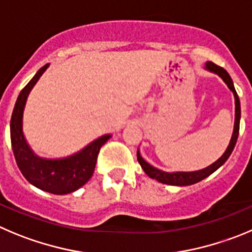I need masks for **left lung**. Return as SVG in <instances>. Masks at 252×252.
<instances>
[{"mask_svg": "<svg viewBox=\"0 0 252 252\" xmlns=\"http://www.w3.org/2000/svg\"><path fill=\"white\" fill-rule=\"evenodd\" d=\"M206 68L211 72L216 73L219 76L224 79L225 83L227 84V87L230 88V91L234 93L235 95V126H234V133H232L231 140H230V144L227 147V149L225 150V153L222 154V157L220 159L215 161L214 164H211L210 166L205 169H201V170L197 171H190V173H184V171H178V173H165V171H161L159 169L154 168L150 164H148L144 159L140 157L139 152H138V161L142 165L143 170L145 171L148 176H150L152 179L158 180L159 183H163V184L168 185H178V187H185V185H191L195 184L197 182H201L203 179L208 178L209 175L214 173L215 170H218L225 161L229 159V157L231 155L232 150H234L235 144H236L237 137H239V129H240V117H241V108H240V100L239 97H237V93L235 91L234 83H232L231 77L229 76V73L224 69L222 67H219L215 63L208 62L206 63Z\"/></svg>", "mask_w": 252, "mask_h": 252, "instance_id": "obj_1", "label": "left lung"}]
</instances>
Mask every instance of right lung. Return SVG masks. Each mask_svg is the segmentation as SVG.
<instances>
[{"instance_id":"add662e5","label":"right lung","mask_w":252,"mask_h":252,"mask_svg":"<svg viewBox=\"0 0 252 252\" xmlns=\"http://www.w3.org/2000/svg\"><path fill=\"white\" fill-rule=\"evenodd\" d=\"M47 68L48 64L43 65L36 73V76L21 91L16 100L11 117V144L16 163L31 184L51 194L63 195L76 191L91 179L100 148L109 139L110 135L98 138L83 150L64 159L49 160L33 154L22 133L23 109L31 89L33 88Z\"/></svg>"}]
</instances>
